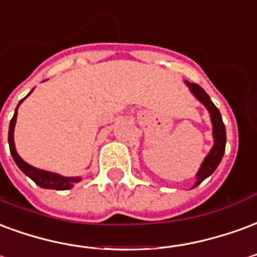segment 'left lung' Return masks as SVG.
Masks as SVG:
<instances>
[{"label":"left lung","mask_w":257,"mask_h":257,"mask_svg":"<svg viewBox=\"0 0 257 257\" xmlns=\"http://www.w3.org/2000/svg\"><path fill=\"white\" fill-rule=\"evenodd\" d=\"M185 83L189 87V90L192 91V94L207 108L208 112H209V116H211V123H212L213 145L209 153L204 159V162L201 163L197 174H196V183L193 185V188H196L218 168L219 163H220L222 157H223L224 148H226V127H224L223 120H222L220 112H219L218 108L211 101L209 95L205 93V90L203 87H200L198 85H196V83H190L188 80Z\"/></svg>","instance_id":"obj_1"}]
</instances>
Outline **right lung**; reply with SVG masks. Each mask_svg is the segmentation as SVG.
<instances>
[{"label": "right lung", "mask_w": 257, "mask_h": 257, "mask_svg": "<svg viewBox=\"0 0 257 257\" xmlns=\"http://www.w3.org/2000/svg\"><path fill=\"white\" fill-rule=\"evenodd\" d=\"M33 93V90L30 91L29 94L24 97L23 100H20V102L16 106L15 109V115H13L12 120L9 123V133H8V142H9V149H11V155H12L13 160L18 164V167L22 170V171L27 175L29 178H31L34 182L38 185L39 188L44 189H53V190H68L74 186L75 183H78L82 181L80 177H63L60 174H56V172L45 171V170H39V168H35L33 166H30L29 163H26L19 156V153L16 152V148H15V140H13V131H15V124H16V117H18V108L20 106V104L23 102L30 94Z\"/></svg>", "instance_id": "right-lung-1"}]
</instances>
